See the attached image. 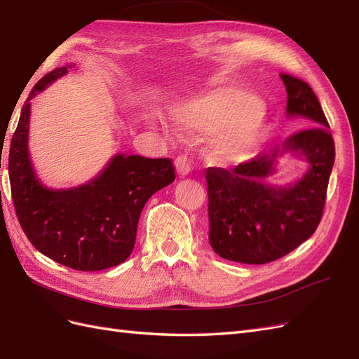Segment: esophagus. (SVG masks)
I'll return each mask as SVG.
<instances>
[{
	"mask_svg": "<svg viewBox=\"0 0 359 359\" xmlns=\"http://www.w3.org/2000/svg\"><path fill=\"white\" fill-rule=\"evenodd\" d=\"M175 169H177V173H178L180 177H187L189 173H190V170H191V164H190L189 158L184 157V156L177 157V160H175Z\"/></svg>",
	"mask_w": 359,
	"mask_h": 359,
	"instance_id": "obj_1",
	"label": "esophagus"
}]
</instances>
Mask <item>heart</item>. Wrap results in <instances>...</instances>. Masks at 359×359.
Wrapping results in <instances>:
<instances>
[{
    "label": "heart",
    "instance_id": "b5f03b06",
    "mask_svg": "<svg viewBox=\"0 0 359 359\" xmlns=\"http://www.w3.org/2000/svg\"><path fill=\"white\" fill-rule=\"evenodd\" d=\"M172 121L189 134H211L208 156L220 163L246 157L263 137L266 113L250 92L236 87L203 90L173 104Z\"/></svg>",
    "mask_w": 359,
    "mask_h": 359
}]
</instances>
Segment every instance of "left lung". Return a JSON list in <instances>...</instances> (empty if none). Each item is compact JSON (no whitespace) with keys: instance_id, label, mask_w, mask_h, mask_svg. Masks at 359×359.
Masks as SVG:
<instances>
[{"instance_id":"obj_1","label":"left lung","mask_w":359,"mask_h":359,"mask_svg":"<svg viewBox=\"0 0 359 359\" xmlns=\"http://www.w3.org/2000/svg\"><path fill=\"white\" fill-rule=\"evenodd\" d=\"M288 118H304L300 130L272 151L234 169L208 168V240L222 258L266 264L283 258L314 234L322 220L335 144L316 93L305 81L280 74ZM292 151L310 163L306 175L285 188L270 187L276 158Z\"/></svg>"}]
</instances>
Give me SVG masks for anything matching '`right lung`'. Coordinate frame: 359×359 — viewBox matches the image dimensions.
Returning <instances> with one entry per match:
<instances>
[{"mask_svg":"<svg viewBox=\"0 0 359 359\" xmlns=\"http://www.w3.org/2000/svg\"><path fill=\"white\" fill-rule=\"evenodd\" d=\"M71 67L46 74L28 95L11 143L8 178L18 220L32 245L55 263L95 272L130 257L144 203L175 181V169L170 158L118 154L83 186L66 190L43 186L28 156L30 101Z\"/></svg>","mask_w":359,"mask_h":359,"instance_id":"1","label":"right lung"}]
</instances>
